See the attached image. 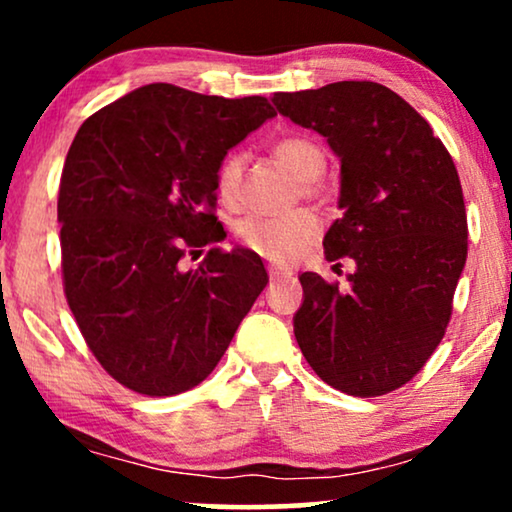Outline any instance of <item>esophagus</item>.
<instances>
[{"label": "esophagus", "mask_w": 512, "mask_h": 512, "mask_svg": "<svg viewBox=\"0 0 512 512\" xmlns=\"http://www.w3.org/2000/svg\"><path fill=\"white\" fill-rule=\"evenodd\" d=\"M268 275H270L272 282H279V279H291V277H293V270H289V268H279V265H270Z\"/></svg>", "instance_id": "esophagus-1"}]
</instances>
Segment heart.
Returning a JSON list of instances; mask_svg holds the SVG:
<instances>
[{"mask_svg": "<svg viewBox=\"0 0 512 512\" xmlns=\"http://www.w3.org/2000/svg\"><path fill=\"white\" fill-rule=\"evenodd\" d=\"M272 153L289 170L293 177L305 181L303 191L314 193V184L326 170V156L312 139L303 135L282 137L272 146ZM242 174L244 156L242 153H228L216 172V193L223 205L237 207L242 198ZM319 233L317 216L307 209L289 212L282 216H247L237 223V240L244 249L268 258L275 263H289L303 254L307 244H312Z\"/></svg>", "mask_w": 512, "mask_h": 512, "instance_id": "1", "label": "heart"}]
</instances>
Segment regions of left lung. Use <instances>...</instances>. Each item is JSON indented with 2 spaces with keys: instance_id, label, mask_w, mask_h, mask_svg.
<instances>
[{
  "instance_id": "8db88e82",
  "label": "left lung",
  "mask_w": 512,
  "mask_h": 512,
  "mask_svg": "<svg viewBox=\"0 0 512 512\" xmlns=\"http://www.w3.org/2000/svg\"><path fill=\"white\" fill-rule=\"evenodd\" d=\"M272 102L340 158L342 216L324 254L356 265L345 291L317 272L300 275V352L333 389L389 394L424 368L450 324L468 254L457 167L431 125L380 83L338 81Z\"/></svg>"
}]
</instances>
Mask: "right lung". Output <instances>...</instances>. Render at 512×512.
Wrapping results in <instances>:
<instances>
[{
    "mask_svg": "<svg viewBox=\"0 0 512 512\" xmlns=\"http://www.w3.org/2000/svg\"><path fill=\"white\" fill-rule=\"evenodd\" d=\"M277 116L265 97L226 100L149 83L81 125L60 177L62 284L100 366L137 394L205 380L268 284L261 256L212 247L216 172Z\"/></svg>",
    "mask_w": 512,
    "mask_h": 512,
    "instance_id": "add662e5",
    "label": "right lung"
}]
</instances>
